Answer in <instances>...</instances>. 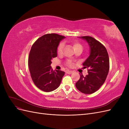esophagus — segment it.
<instances>
[{
	"instance_id": "34e87169",
	"label": "esophagus",
	"mask_w": 129,
	"mask_h": 129,
	"mask_svg": "<svg viewBox=\"0 0 129 129\" xmlns=\"http://www.w3.org/2000/svg\"><path fill=\"white\" fill-rule=\"evenodd\" d=\"M72 73H73V71H67V72H66V73L68 74H71Z\"/></svg>"
}]
</instances>
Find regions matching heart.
Segmentation results:
<instances>
[{"label":"heart","mask_w":129,"mask_h":129,"mask_svg":"<svg viewBox=\"0 0 129 129\" xmlns=\"http://www.w3.org/2000/svg\"><path fill=\"white\" fill-rule=\"evenodd\" d=\"M63 47H64V45L63 43H60V45H58L57 49V53L58 55H62V53H63ZM73 48L74 50H76L78 49H82L83 47L82 45L80 42H77V41H75L74 42L73 44ZM66 64L69 67H72V66H73V63L70 60H68L66 62Z\"/></svg>","instance_id":"heart-1"}]
</instances>
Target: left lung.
Instances as JSON below:
<instances>
[{"mask_svg": "<svg viewBox=\"0 0 129 129\" xmlns=\"http://www.w3.org/2000/svg\"><path fill=\"white\" fill-rule=\"evenodd\" d=\"M88 44L90 55L83 63L84 68H88V75L80 78L75 84L76 88L85 94L94 93L102 85L109 71V58L105 47L99 41L89 36L81 37Z\"/></svg>", "mask_w": 129, "mask_h": 129, "instance_id": "8db88e82", "label": "left lung"}]
</instances>
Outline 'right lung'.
I'll return each instance as SVG.
<instances>
[{
    "label": "right lung",
    "instance_id": "1",
    "mask_svg": "<svg viewBox=\"0 0 129 129\" xmlns=\"http://www.w3.org/2000/svg\"><path fill=\"white\" fill-rule=\"evenodd\" d=\"M64 37L52 33L45 34L34 43L28 57L30 76L35 85L45 92L52 91L60 86L64 72L54 71L51 64L57 56V49Z\"/></svg>",
    "mask_w": 129,
    "mask_h": 129
}]
</instances>
